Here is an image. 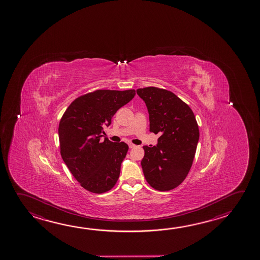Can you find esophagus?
Returning a JSON list of instances; mask_svg holds the SVG:
<instances>
[{
	"label": "esophagus",
	"mask_w": 260,
	"mask_h": 260,
	"mask_svg": "<svg viewBox=\"0 0 260 260\" xmlns=\"http://www.w3.org/2000/svg\"><path fill=\"white\" fill-rule=\"evenodd\" d=\"M128 147H129V149H132V148H134L135 145L134 144H132V143H128Z\"/></svg>",
	"instance_id": "1"
}]
</instances>
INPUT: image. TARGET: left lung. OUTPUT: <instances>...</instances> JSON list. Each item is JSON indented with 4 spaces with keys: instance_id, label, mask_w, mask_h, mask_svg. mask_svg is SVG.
I'll return each instance as SVG.
<instances>
[{
    "instance_id": "8db88e82",
    "label": "left lung",
    "mask_w": 260,
    "mask_h": 260,
    "mask_svg": "<svg viewBox=\"0 0 260 260\" xmlns=\"http://www.w3.org/2000/svg\"><path fill=\"white\" fill-rule=\"evenodd\" d=\"M137 94L145 102L150 132L159 134L156 146H143V174L156 190H173L186 178L196 155L199 141L196 117L173 92L149 87L137 89Z\"/></svg>"
}]
</instances>
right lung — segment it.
Instances as JSON below:
<instances>
[{
	"label": "right lung",
	"instance_id": "add662e5",
	"mask_svg": "<svg viewBox=\"0 0 260 260\" xmlns=\"http://www.w3.org/2000/svg\"><path fill=\"white\" fill-rule=\"evenodd\" d=\"M136 95L129 90H96L79 96L66 110L58 127L62 159L83 188L102 193L114 187L128 152L125 142L101 139L118 110Z\"/></svg>",
	"mask_w": 260,
	"mask_h": 260
}]
</instances>
